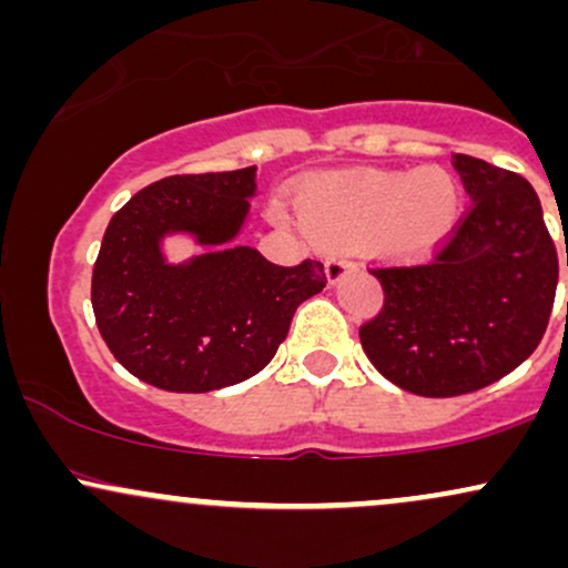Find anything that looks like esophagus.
I'll return each instance as SVG.
<instances>
[{
    "mask_svg": "<svg viewBox=\"0 0 568 568\" xmlns=\"http://www.w3.org/2000/svg\"><path fill=\"white\" fill-rule=\"evenodd\" d=\"M349 270H355V262H349L347 256H331L328 262H325V280H328L331 285H336Z\"/></svg>",
    "mask_w": 568,
    "mask_h": 568,
    "instance_id": "1",
    "label": "esophagus"
}]
</instances>
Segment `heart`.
<instances>
[{
    "label": "heart",
    "instance_id": "b5f03b06",
    "mask_svg": "<svg viewBox=\"0 0 568 568\" xmlns=\"http://www.w3.org/2000/svg\"><path fill=\"white\" fill-rule=\"evenodd\" d=\"M462 189L446 168L331 173L298 189L296 216L328 243L366 240L395 262L427 256L452 232Z\"/></svg>",
    "mask_w": 568,
    "mask_h": 568
}]
</instances>
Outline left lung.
I'll return each mask as SVG.
<instances>
[{"label":"left lung","mask_w":568,"mask_h":568,"mask_svg":"<svg viewBox=\"0 0 568 568\" xmlns=\"http://www.w3.org/2000/svg\"><path fill=\"white\" fill-rule=\"evenodd\" d=\"M454 168L473 205L429 262L371 270L384 306L361 325L384 379L425 397L475 393L518 368L542 342L558 285L529 181L467 154Z\"/></svg>","instance_id":"left-lung-1"}]
</instances>
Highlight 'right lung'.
Returning <instances> with one entry per match:
<instances>
[{
	"mask_svg": "<svg viewBox=\"0 0 568 568\" xmlns=\"http://www.w3.org/2000/svg\"><path fill=\"white\" fill-rule=\"evenodd\" d=\"M253 194L256 165L168 175L109 221L90 298L106 347L141 382L211 393L251 379L288 336L296 306L325 288L321 262L277 266L232 245ZM168 233H189L209 253L171 265Z\"/></svg>",
	"mask_w": 568,
	"mask_h": 568,
	"instance_id": "add662e5",
	"label": "right lung"
}]
</instances>
